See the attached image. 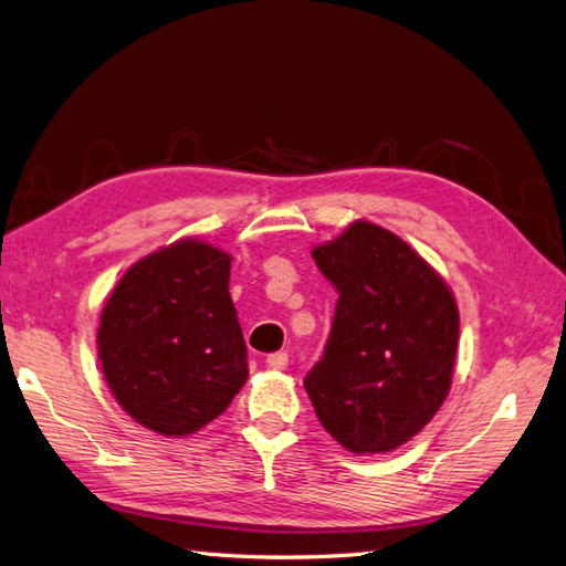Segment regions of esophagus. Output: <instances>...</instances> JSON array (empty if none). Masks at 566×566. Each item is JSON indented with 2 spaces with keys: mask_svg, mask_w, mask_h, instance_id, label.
Returning a JSON list of instances; mask_svg holds the SVG:
<instances>
[{
  "mask_svg": "<svg viewBox=\"0 0 566 566\" xmlns=\"http://www.w3.org/2000/svg\"><path fill=\"white\" fill-rule=\"evenodd\" d=\"M266 366L271 370H285L287 368V354H283V350H279V354H271L266 358Z\"/></svg>",
  "mask_w": 566,
  "mask_h": 566,
  "instance_id": "obj_1",
  "label": "esophagus"
}]
</instances>
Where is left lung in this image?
<instances>
[{"mask_svg": "<svg viewBox=\"0 0 566 566\" xmlns=\"http://www.w3.org/2000/svg\"><path fill=\"white\" fill-rule=\"evenodd\" d=\"M312 259L338 291L305 389L326 433L356 455L411 441L453 385L460 312L446 279L401 237L354 220Z\"/></svg>", "mask_w": 566, "mask_h": 566, "instance_id": "1", "label": "left lung"}]
</instances>
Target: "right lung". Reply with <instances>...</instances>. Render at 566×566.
<instances>
[{
  "mask_svg": "<svg viewBox=\"0 0 566 566\" xmlns=\"http://www.w3.org/2000/svg\"><path fill=\"white\" fill-rule=\"evenodd\" d=\"M230 269L228 251L186 237L137 259L106 300L96 332L102 373L120 409L145 429L191 436L247 382Z\"/></svg>",
  "mask_w": 566,
  "mask_h": 566,
  "instance_id": "obj_1",
  "label": "right lung"
}]
</instances>
